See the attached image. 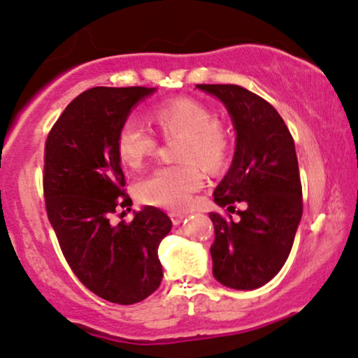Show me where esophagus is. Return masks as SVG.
Segmentation results:
<instances>
[{
	"instance_id": "esophagus-1",
	"label": "esophagus",
	"mask_w": 358,
	"mask_h": 358,
	"mask_svg": "<svg viewBox=\"0 0 358 358\" xmlns=\"http://www.w3.org/2000/svg\"><path fill=\"white\" fill-rule=\"evenodd\" d=\"M170 218H171V221H173V224H180L185 218H187V216H185L183 213L171 211V213H170Z\"/></svg>"
}]
</instances>
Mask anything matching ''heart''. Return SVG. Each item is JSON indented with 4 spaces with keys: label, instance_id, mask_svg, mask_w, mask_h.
<instances>
[{
    "label": "heart",
    "instance_id": "1",
    "mask_svg": "<svg viewBox=\"0 0 358 358\" xmlns=\"http://www.w3.org/2000/svg\"><path fill=\"white\" fill-rule=\"evenodd\" d=\"M152 119L165 135H182L178 157L188 162L153 170L138 182L137 194L148 205L185 210L192 203L193 193L203 185L201 171L192 160L200 162L206 169L220 166L228 152V137L213 122L210 108L188 97L160 103L153 108ZM115 145L122 164L138 169L157 150V140L150 130L130 117L122 122Z\"/></svg>",
    "mask_w": 358,
    "mask_h": 358
}]
</instances>
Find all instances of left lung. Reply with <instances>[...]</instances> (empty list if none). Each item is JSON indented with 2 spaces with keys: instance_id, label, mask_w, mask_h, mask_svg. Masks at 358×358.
<instances>
[{
  "instance_id": "left-lung-1",
  "label": "left lung",
  "mask_w": 358,
  "mask_h": 358,
  "mask_svg": "<svg viewBox=\"0 0 358 358\" xmlns=\"http://www.w3.org/2000/svg\"><path fill=\"white\" fill-rule=\"evenodd\" d=\"M231 117L236 145L215 203L239 220L210 213L215 224L213 275L238 291L269 282L287 261L302 218V188L292 135L278 110L251 90L233 84H198ZM231 218V216H229Z\"/></svg>"
}]
</instances>
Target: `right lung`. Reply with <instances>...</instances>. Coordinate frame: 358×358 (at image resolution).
Wrapping results in <instances>:
<instances>
[{
  "instance_id": "add662e5",
  "label": "right lung",
  "mask_w": 358,
  "mask_h": 358,
  "mask_svg": "<svg viewBox=\"0 0 358 358\" xmlns=\"http://www.w3.org/2000/svg\"><path fill=\"white\" fill-rule=\"evenodd\" d=\"M157 87H92L76 97L46 140L44 196L48 218L71 269L89 291L114 304H137L164 278L158 246L171 220L155 206L112 224L130 198L117 153V134Z\"/></svg>"
}]
</instances>
